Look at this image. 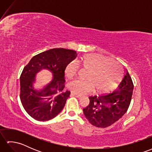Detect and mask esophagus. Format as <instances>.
<instances>
[{"label": "esophagus", "instance_id": "34e87169", "mask_svg": "<svg viewBox=\"0 0 152 152\" xmlns=\"http://www.w3.org/2000/svg\"><path fill=\"white\" fill-rule=\"evenodd\" d=\"M70 96H76V97H77V98H80L81 97V95H78V94H76V93H70Z\"/></svg>", "mask_w": 152, "mask_h": 152}]
</instances>
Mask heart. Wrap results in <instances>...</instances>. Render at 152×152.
Returning <instances> with one entry per match:
<instances>
[{"mask_svg": "<svg viewBox=\"0 0 152 152\" xmlns=\"http://www.w3.org/2000/svg\"><path fill=\"white\" fill-rule=\"evenodd\" d=\"M70 61L64 67L67 78H72L78 72L79 66L87 70L86 79H76L70 82L67 88L76 94L83 95L94 89L104 93L110 89L120 78L121 66L118 61L97 53L85 54L76 61Z\"/></svg>", "mask_w": 152, "mask_h": 152, "instance_id": "1", "label": "heart"}]
</instances>
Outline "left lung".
Instances as JSON below:
<instances>
[{
	"mask_svg": "<svg viewBox=\"0 0 152 152\" xmlns=\"http://www.w3.org/2000/svg\"><path fill=\"white\" fill-rule=\"evenodd\" d=\"M134 85L125 70L118 88L112 93L89 96V104L83 109L86 118L93 125L105 128L119 120L130 105Z\"/></svg>",
	"mask_w": 152,
	"mask_h": 152,
	"instance_id": "8db88e82",
	"label": "left lung"
}]
</instances>
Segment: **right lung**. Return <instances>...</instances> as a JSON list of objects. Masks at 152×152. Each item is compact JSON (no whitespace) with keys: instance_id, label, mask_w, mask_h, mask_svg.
<instances>
[{"instance_id":"add662e5","label":"right lung","mask_w":152,"mask_h":152,"mask_svg":"<svg viewBox=\"0 0 152 152\" xmlns=\"http://www.w3.org/2000/svg\"><path fill=\"white\" fill-rule=\"evenodd\" d=\"M76 51L64 48H54L34 56L20 76V99L25 111L38 121L50 120L62 110L70 94L64 91V67L75 59ZM42 69L53 74L51 82L43 89H34L36 74Z\"/></svg>"}]
</instances>
